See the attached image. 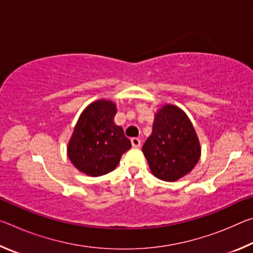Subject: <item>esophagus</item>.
I'll use <instances>...</instances> for the list:
<instances>
[{"label": "esophagus", "instance_id": "1", "mask_svg": "<svg viewBox=\"0 0 253 253\" xmlns=\"http://www.w3.org/2000/svg\"><path fill=\"white\" fill-rule=\"evenodd\" d=\"M130 140H131L132 147H134V148H139L140 145H142V143H140V139L139 138H136V137H132Z\"/></svg>", "mask_w": 253, "mask_h": 253}]
</instances>
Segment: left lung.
<instances>
[{
    "mask_svg": "<svg viewBox=\"0 0 253 253\" xmlns=\"http://www.w3.org/2000/svg\"><path fill=\"white\" fill-rule=\"evenodd\" d=\"M142 151L152 174L166 182L185 176L201 157L200 140L190 118L170 104L156 111L152 134Z\"/></svg>",
    "mask_w": 253,
    "mask_h": 253,
    "instance_id": "1",
    "label": "left lung"
}]
</instances>
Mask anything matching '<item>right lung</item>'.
Listing matches in <instances>:
<instances>
[{
    "mask_svg": "<svg viewBox=\"0 0 253 253\" xmlns=\"http://www.w3.org/2000/svg\"><path fill=\"white\" fill-rule=\"evenodd\" d=\"M116 113L114 101L98 99L80 114L67 147L68 157L79 172L93 177L109 173L131 147L123 128L114 122Z\"/></svg>",
    "mask_w": 253,
    "mask_h": 253,
    "instance_id": "right-lung-1",
    "label": "right lung"
}]
</instances>
